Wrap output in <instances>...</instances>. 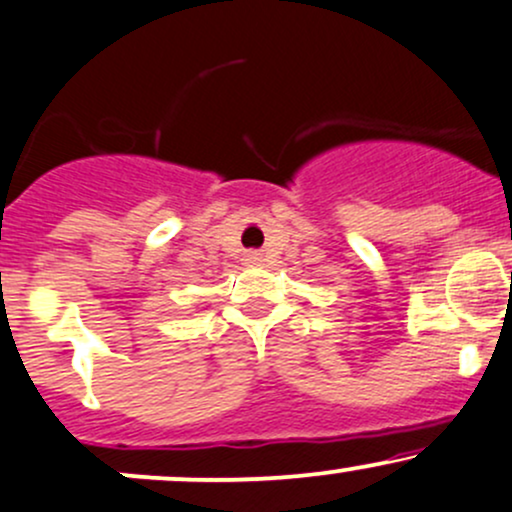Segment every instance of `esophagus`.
Returning a JSON list of instances; mask_svg holds the SVG:
<instances>
[{
    "instance_id": "obj_1",
    "label": "esophagus",
    "mask_w": 512,
    "mask_h": 512,
    "mask_svg": "<svg viewBox=\"0 0 512 512\" xmlns=\"http://www.w3.org/2000/svg\"><path fill=\"white\" fill-rule=\"evenodd\" d=\"M245 262H247V265H260V262H262V255H260V252H247V255H245Z\"/></svg>"
}]
</instances>
